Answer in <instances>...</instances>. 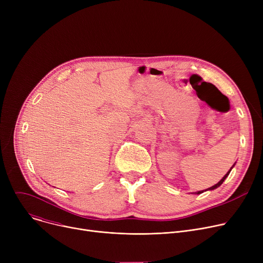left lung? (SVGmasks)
<instances>
[{
    "label": "left lung",
    "instance_id": "obj_1",
    "mask_svg": "<svg viewBox=\"0 0 263 263\" xmlns=\"http://www.w3.org/2000/svg\"><path fill=\"white\" fill-rule=\"evenodd\" d=\"M233 166H234V164H233ZM233 166H232V167H233ZM232 167H231V168H232ZM230 171H231V170H230ZM230 171H229V172H228V173H227V174H226V175H225V176H224V177H223V179H222V180H220V181H219V182H218V183H216V184H215V185H213V186H211V187H209V189H206V190H205V191H208V190H214V189H216V187H218V186H219V185H220V184H222V183H223V182H224V180H225V179H226V178H227V177H228V175H229V173H230ZM201 193H203V191H199V192H196V193H195V194H201Z\"/></svg>",
    "mask_w": 263,
    "mask_h": 263
}]
</instances>
